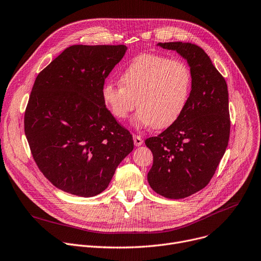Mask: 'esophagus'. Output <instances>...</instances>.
Returning <instances> with one entry per match:
<instances>
[{"mask_svg": "<svg viewBox=\"0 0 261 261\" xmlns=\"http://www.w3.org/2000/svg\"><path fill=\"white\" fill-rule=\"evenodd\" d=\"M133 141H134V145H135L136 147H139V146H141V145L144 144L143 138H141V137L138 136V135H133Z\"/></svg>", "mask_w": 261, "mask_h": 261, "instance_id": "34e87169", "label": "esophagus"}]
</instances>
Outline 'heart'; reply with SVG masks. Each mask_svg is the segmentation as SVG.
<instances>
[{"mask_svg":"<svg viewBox=\"0 0 261 261\" xmlns=\"http://www.w3.org/2000/svg\"><path fill=\"white\" fill-rule=\"evenodd\" d=\"M121 85L105 83L102 98L117 120H125L136 104L133 118L137 127L164 129L183 113L191 94L193 77L181 60L157 54L133 58L120 76Z\"/></svg>","mask_w":261,"mask_h":261,"instance_id":"b5f03b06","label":"heart"}]
</instances>
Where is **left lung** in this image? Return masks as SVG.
Returning <instances> with one entry per match:
<instances>
[{
    "instance_id": "8db88e82",
    "label": "left lung",
    "mask_w": 261,
    "mask_h": 261,
    "mask_svg": "<svg viewBox=\"0 0 261 261\" xmlns=\"http://www.w3.org/2000/svg\"><path fill=\"white\" fill-rule=\"evenodd\" d=\"M176 51L189 65L192 90L183 113L158 136L146 139L153 153L148 182L158 195L183 199L204 188L215 175L229 141L228 87L200 46L189 42H158Z\"/></svg>"
}]
</instances>
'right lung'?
Masks as SVG:
<instances>
[{"mask_svg": "<svg viewBox=\"0 0 261 261\" xmlns=\"http://www.w3.org/2000/svg\"><path fill=\"white\" fill-rule=\"evenodd\" d=\"M127 46L72 45L38 74L25 112V134L38 169L55 187L94 197L134 148L102 98L105 79Z\"/></svg>", "mask_w": 261, "mask_h": 261, "instance_id": "obj_1", "label": "right lung"}]
</instances>
